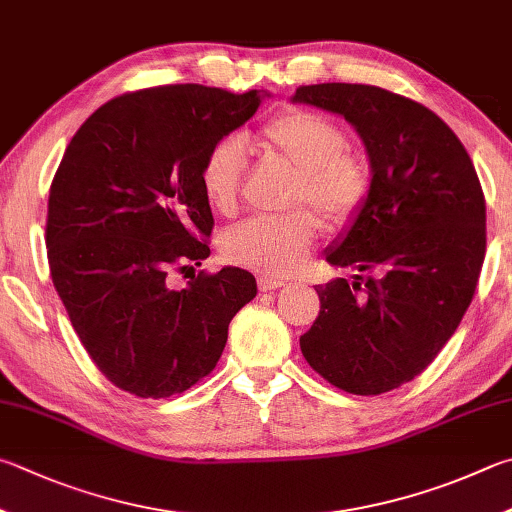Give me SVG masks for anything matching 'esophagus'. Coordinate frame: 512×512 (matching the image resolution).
<instances>
[{"label":"esophagus","mask_w":512,"mask_h":512,"mask_svg":"<svg viewBox=\"0 0 512 512\" xmlns=\"http://www.w3.org/2000/svg\"><path fill=\"white\" fill-rule=\"evenodd\" d=\"M257 286H259V291H277V288H282L284 286V282L282 280H277V277H268V275H259L257 277Z\"/></svg>","instance_id":"esophagus-1"}]
</instances>
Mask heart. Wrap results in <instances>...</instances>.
<instances>
[{
	"label": "heart",
	"instance_id": "heart-1",
	"mask_svg": "<svg viewBox=\"0 0 512 512\" xmlns=\"http://www.w3.org/2000/svg\"><path fill=\"white\" fill-rule=\"evenodd\" d=\"M255 147L295 172L293 206H311L331 226L345 224L365 206L371 172L360 154L345 150L347 136L322 114L288 109L250 136ZM246 154L239 138H221L201 163V188L212 208L230 215L237 206ZM320 224L309 210L286 217H250L230 228L221 250L230 264L286 275L302 264Z\"/></svg>",
	"mask_w": 512,
	"mask_h": 512
}]
</instances>
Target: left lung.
<instances>
[{
  "instance_id": "obj_1",
  "label": "left lung",
  "mask_w": 512,
  "mask_h": 512,
  "mask_svg": "<svg viewBox=\"0 0 512 512\" xmlns=\"http://www.w3.org/2000/svg\"><path fill=\"white\" fill-rule=\"evenodd\" d=\"M293 102L345 116L365 143L371 188L315 286L320 313L300 338L338 389L378 396L410 383L457 331L486 255V199L466 147L443 120L371 85L297 87Z\"/></svg>"
}]
</instances>
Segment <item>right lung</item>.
<instances>
[{"instance_id": "1", "label": "right lung", "mask_w": 512, "mask_h": 512, "mask_svg": "<svg viewBox=\"0 0 512 512\" xmlns=\"http://www.w3.org/2000/svg\"><path fill=\"white\" fill-rule=\"evenodd\" d=\"M268 94L167 85L123 94L71 138L49 192L46 255L82 347L116 387L170 398L215 369L228 324L257 295L226 266L174 288L210 255L203 156Z\"/></svg>"}]
</instances>
